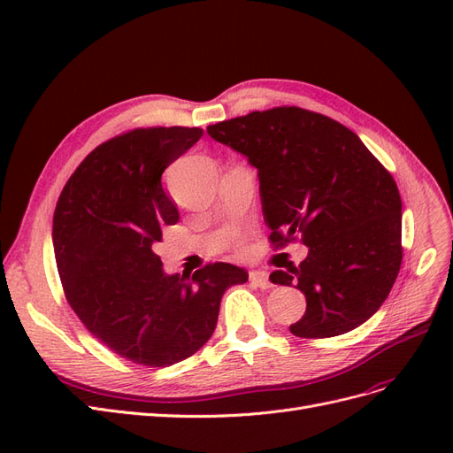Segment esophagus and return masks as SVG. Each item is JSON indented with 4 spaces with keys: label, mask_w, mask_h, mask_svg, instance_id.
<instances>
[{
    "label": "esophagus",
    "mask_w": 453,
    "mask_h": 453,
    "mask_svg": "<svg viewBox=\"0 0 453 453\" xmlns=\"http://www.w3.org/2000/svg\"><path fill=\"white\" fill-rule=\"evenodd\" d=\"M250 280H251V283L260 287V289H270L272 287V281H270L266 272H258V270L250 272Z\"/></svg>",
    "instance_id": "34e87169"
}]
</instances>
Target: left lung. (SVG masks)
<instances>
[{
  "label": "left lung",
  "mask_w": 453,
  "mask_h": 453,
  "mask_svg": "<svg viewBox=\"0 0 453 453\" xmlns=\"http://www.w3.org/2000/svg\"><path fill=\"white\" fill-rule=\"evenodd\" d=\"M208 134L257 168L265 223L276 250L300 238L308 257L278 285H296L306 313L300 338H331L372 318L403 263V202L391 173L359 135L300 107L217 122Z\"/></svg>",
  "instance_id": "8db88e82"
}]
</instances>
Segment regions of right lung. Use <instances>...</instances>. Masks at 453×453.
Returning a JSON list of instances; mask_svg holds the SVG:
<instances>
[{"label": "right lung", "mask_w": 453, "mask_h": 453, "mask_svg": "<svg viewBox=\"0 0 453 453\" xmlns=\"http://www.w3.org/2000/svg\"><path fill=\"white\" fill-rule=\"evenodd\" d=\"M202 128H135L96 147L67 180L52 219L54 258L67 303L90 334L122 359L170 366L215 331L230 285L248 272L210 263L190 276L162 268L155 245L180 221L162 172Z\"/></svg>", "instance_id": "add662e5"}]
</instances>
